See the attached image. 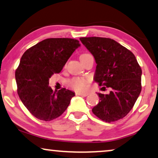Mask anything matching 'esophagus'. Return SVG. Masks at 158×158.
Returning a JSON list of instances; mask_svg holds the SVG:
<instances>
[{"instance_id":"1","label":"esophagus","mask_w":158,"mask_h":158,"mask_svg":"<svg viewBox=\"0 0 158 158\" xmlns=\"http://www.w3.org/2000/svg\"><path fill=\"white\" fill-rule=\"evenodd\" d=\"M76 94L78 96H82V97H87L89 95L88 93H83V92H77Z\"/></svg>"}]
</instances>
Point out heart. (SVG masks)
<instances>
[{
    "instance_id": "1",
    "label": "heart",
    "mask_w": 158,
    "mask_h": 158,
    "mask_svg": "<svg viewBox=\"0 0 158 158\" xmlns=\"http://www.w3.org/2000/svg\"><path fill=\"white\" fill-rule=\"evenodd\" d=\"M89 55V54H83L81 56V59L83 57H85ZM88 83L89 81L88 79L85 78V77H75L69 80L68 81L69 85L72 89L76 90V91H84L87 88Z\"/></svg>"
}]
</instances>
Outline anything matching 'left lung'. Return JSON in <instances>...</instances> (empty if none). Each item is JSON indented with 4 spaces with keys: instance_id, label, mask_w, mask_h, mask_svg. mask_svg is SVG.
I'll use <instances>...</instances> for the list:
<instances>
[{
    "instance_id": "left-lung-1",
    "label": "left lung",
    "mask_w": 158,
    "mask_h": 158,
    "mask_svg": "<svg viewBox=\"0 0 158 158\" xmlns=\"http://www.w3.org/2000/svg\"><path fill=\"white\" fill-rule=\"evenodd\" d=\"M96 63L94 81L110 88L108 94L98 93L99 102L92 112L106 123L122 119L131 111L142 91V69L134 54L110 38H80ZM105 88V87H104Z\"/></svg>"
}]
</instances>
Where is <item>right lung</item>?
<instances>
[{
    "label": "right lung",
    "mask_w": 158,
    "mask_h": 158,
    "mask_svg": "<svg viewBox=\"0 0 158 158\" xmlns=\"http://www.w3.org/2000/svg\"><path fill=\"white\" fill-rule=\"evenodd\" d=\"M81 46L72 38H48L22 55L15 78L17 93L34 117L44 121L56 119L70 103L74 92L66 89L53 91L49 78L59 73L75 49Z\"/></svg>",
    "instance_id": "obj_1"
}]
</instances>
